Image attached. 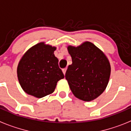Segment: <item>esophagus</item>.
<instances>
[{
	"label": "esophagus",
	"instance_id": "34e87169",
	"mask_svg": "<svg viewBox=\"0 0 131 131\" xmlns=\"http://www.w3.org/2000/svg\"><path fill=\"white\" fill-rule=\"evenodd\" d=\"M67 68H64V69H62V72H63V73H64V74H65V73H66V71H67Z\"/></svg>",
	"mask_w": 131,
	"mask_h": 131
}]
</instances>
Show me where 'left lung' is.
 Wrapping results in <instances>:
<instances>
[{"mask_svg":"<svg viewBox=\"0 0 131 131\" xmlns=\"http://www.w3.org/2000/svg\"><path fill=\"white\" fill-rule=\"evenodd\" d=\"M72 64L66 72L72 93L79 99L91 101L106 89L111 75V65L105 54L94 44L84 42L77 47L69 46Z\"/></svg>","mask_w":131,"mask_h":131,"instance_id":"8db88e82","label":"left lung"}]
</instances>
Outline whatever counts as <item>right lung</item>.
I'll return each mask as SVG.
<instances>
[{
	"instance_id": "right-lung-1",
	"label": "right lung",
	"mask_w": 131,
	"mask_h": 131,
	"mask_svg": "<svg viewBox=\"0 0 131 131\" xmlns=\"http://www.w3.org/2000/svg\"><path fill=\"white\" fill-rule=\"evenodd\" d=\"M56 47L40 42L23 56L17 67L19 83L25 93L37 98L52 93L64 76L54 54Z\"/></svg>"
}]
</instances>
